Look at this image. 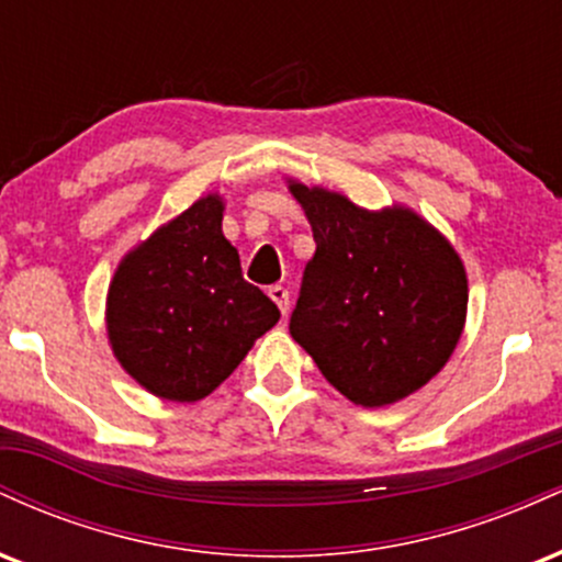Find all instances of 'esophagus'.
Listing matches in <instances>:
<instances>
[{"label":"esophagus","instance_id":"obj_1","mask_svg":"<svg viewBox=\"0 0 562 562\" xmlns=\"http://www.w3.org/2000/svg\"><path fill=\"white\" fill-rule=\"evenodd\" d=\"M269 299H272V301L277 303V308H280L282 317H285L288 308H290V293H288V288L272 285V288H269Z\"/></svg>","mask_w":562,"mask_h":562}]
</instances>
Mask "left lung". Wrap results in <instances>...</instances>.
Instances as JSON below:
<instances>
[{
	"label": "left lung",
	"mask_w": 562,
	"mask_h": 562,
	"mask_svg": "<svg viewBox=\"0 0 562 562\" xmlns=\"http://www.w3.org/2000/svg\"><path fill=\"white\" fill-rule=\"evenodd\" d=\"M314 250L290 335L327 383L359 406H389L436 378L468 317L465 263L406 205L367 211L340 192L288 179Z\"/></svg>",
	"instance_id": "left-lung-1"
}]
</instances>
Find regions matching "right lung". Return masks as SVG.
Segmentation results:
<instances>
[{
    "label": "right lung",
    "instance_id": "1",
    "mask_svg": "<svg viewBox=\"0 0 562 562\" xmlns=\"http://www.w3.org/2000/svg\"><path fill=\"white\" fill-rule=\"evenodd\" d=\"M222 218L218 192L198 198L134 245L108 288L113 357L166 402L190 404L216 391L280 319V308L243 280Z\"/></svg>",
    "mask_w": 562,
    "mask_h": 562
}]
</instances>
